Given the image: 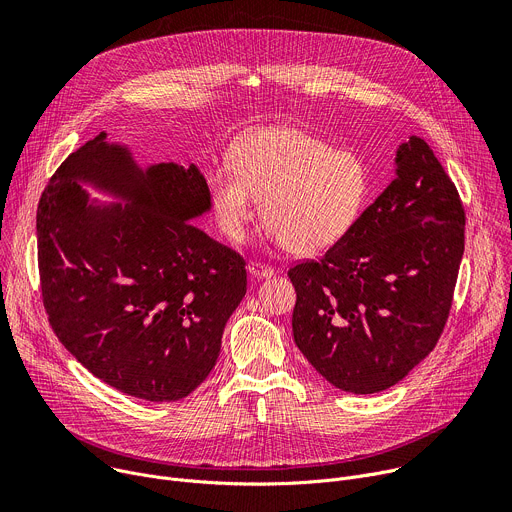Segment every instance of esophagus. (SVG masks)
<instances>
[{"instance_id": "esophagus-1", "label": "esophagus", "mask_w": 512, "mask_h": 512, "mask_svg": "<svg viewBox=\"0 0 512 512\" xmlns=\"http://www.w3.org/2000/svg\"><path fill=\"white\" fill-rule=\"evenodd\" d=\"M247 271H249V276L253 280H265V278L274 276V269L267 267V265H261V263H249Z\"/></svg>"}]
</instances>
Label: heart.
Instances as JSON below:
<instances>
[{
	"label": "heart",
	"instance_id": "1",
	"mask_svg": "<svg viewBox=\"0 0 512 512\" xmlns=\"http://www.w3.org/2000/svg\"><path fill=\"white\" fill-rule=\"evenodd\" d=\"M232 170H212L208 193L220 232L241 243L257 201L269 234L294 255L333 247L358 222L370 191L366 160L294 125L259 127L230 150Z\"/></svg>",
	"mask_w": 512,
	"mask_h": 512
}]
</instances>
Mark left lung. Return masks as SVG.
<instances>
[{
	"instance_id": "1",
	"label": "left lung",
	"mask_w": 512,
	"mask_h": 512,
	"mask_svg": "<svg viewBox=\"0 0 512 512\" xmlns=\"http://www.w3.org/2000/svg\"><path fill=\"white\" fill-rule=\"evenodd\" d=\"M463 247L459 193L412 135L395 152L393 181L342 241L288 271L298 350L346 393L393 387L436 346Z\"/></svg>"
}]
</instances>
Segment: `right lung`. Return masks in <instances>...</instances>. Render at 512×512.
I'll return each instance as SVG.
<instances>
[{
  "label": "right lung",
  "instance_id": "1",
  "mask_svg": "<svg viewBox=\"0 0 512 512\" xmlns=\"http://www.w3.org/2000/svg\"><path fill=\"white\" fill-rule=\"evenodd\" d=\"M210 212L195 164L142 166L105 131L57 168L37 212L43 302L96 379L146 401L206 381L247 292L243 257L191 224Z\"/></svg>",
  "mask_w": 512,
  "mask_h": 512
}]
</instances>
